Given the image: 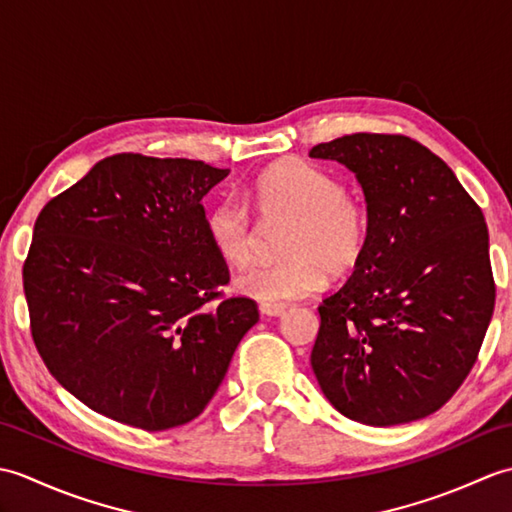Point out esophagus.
Here are the masks:
<instances>
[{
    "instance_id": "esophagus-1",
    "label": "esophagus",
    "mask_w": 512,
    "mask_h": 512,
    "mask_svg": "<svg viewBox=\"0 0 512 512\" xmlns=\"http://www.w3.org/2000/svg\"><path fill=\"white\" fill-rule=\"evenodd\" d=\"M259 312L266 314V317H284L286 308L277 306V303H262V306H259Z\"/></svg>"
}]
</instances>
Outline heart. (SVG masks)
<instances>
[{"label": "heart", "mask_w": 512, "mask_h": 512, "mask_svg": "<svg viewBox=\"0 0 512 512\" xmlns=\"http://www.w3.org/2000/svg\"><path fill=\"white\" fill-rule=\"evenodd\" d=\"M266 226L288 224L279 253L286 259L257 266L239 275L242 295L264 303L308 297L325 279L352 275L369 244V211L356 193L330 171L308 162L273 167L246 191ZM244 200L235 195L217 200L206 213V235L226 264L246 268L259 257L262 231Z\"/></svg>", "instance_id": "heart-1"}]
</instances>
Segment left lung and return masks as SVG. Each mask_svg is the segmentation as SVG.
<instances>
[{"label": "left lung", "mask_w": 512, "mask_h": 512, "mask_svg": "<svg viewBox=\"0 0 512 512\" xmlns=\"http://www.w3.org/2000/svg\"><path fill=\"white\" fill-rule=\"evenodd\" d=\"M312 158L356 173L363 262L319 306L310 363L336 411L389 427L438 411L473 369L495 308L484 213L447 162L402 134H347Z\"/></svg>", "instance_id": "1"}]
</instances>
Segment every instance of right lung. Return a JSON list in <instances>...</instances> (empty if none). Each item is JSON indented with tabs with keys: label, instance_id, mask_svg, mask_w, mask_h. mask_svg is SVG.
Instances as JSON below:
<instances>
[{
	"label": "right lung",
	"instance_id": "obj_1",
	"mask_svg": "<svg viewBox=\"0 0 512 512\" xmlns=\"http://www.w3.org/2000/svg\"><path fill=\"white\" fill-rule=\"evenodd\" d=\"M228 169L116 154L43 206L24 262L30 334L48 372L143 431L198 418L259 319L224 297L228 266L202 198Z\"/></svg>",
	"mask_w": 512,
	"mask_h": 512
}]
</instances>
